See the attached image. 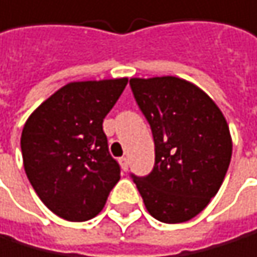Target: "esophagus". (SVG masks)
Returning a JSON list of instances; mask_svg holds the SVG:
<instances>
[{
  "label": "esophagus",
  "instance_id": "1",
  "mask_svg": "<svg viewBox=\"0 0 257 257\" xmlns=\"http://www.w3.org/2000/svg\"><path fill=\"white\" fill-rule=\"evenodd\" d=\"M119 163H120V168H122L124 171L128 170V159H127V157H122V159L119 160Z\"/></svg>",
  "mask_w": 257,
  "mask_h": 257
}]
</instances>
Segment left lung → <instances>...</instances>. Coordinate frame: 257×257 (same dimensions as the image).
Segmentation results:
<instances>
[{
	"label": "left lung",
	"mask_w": 257,
	"mask_h": 257,
	"mask_svg": "<svg viewBox=\"0 0 257 257\" xmlns=\"http://www.w3.org/2000/svg\"><path fill=\"white\" fill-rule=\"evenodd\" d=\"M130 87L155 144L152 173L132 174L133 182L155 220L188 221L207 207L229 168L228 122L212 98L187 80L132 78Z\"/></svg>",
	"instance_id": "left-lung-1"
}]
</instances>
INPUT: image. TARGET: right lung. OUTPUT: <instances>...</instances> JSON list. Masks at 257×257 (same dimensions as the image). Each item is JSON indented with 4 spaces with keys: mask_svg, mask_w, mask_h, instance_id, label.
Listing matches in <instances>:
<instances>
[{
    "mask_svg": "<svg viewBox=\"0 0 257 257\" xmlns=\"http://www.w3.org/2000/svg\"><path fill=\"white\" fill-rule=\"evenodd\" d=\"M127 78L73 81L39 105L22 132L25 173L45 206L67 221L100 213L119 182V163L109 155L103 119Z\"/></svg>",
    "mask_w": 257,
    "mask_h": 257,
    "instance_id": "add662e5",
    "label": "right lung"
}]
</instances>
